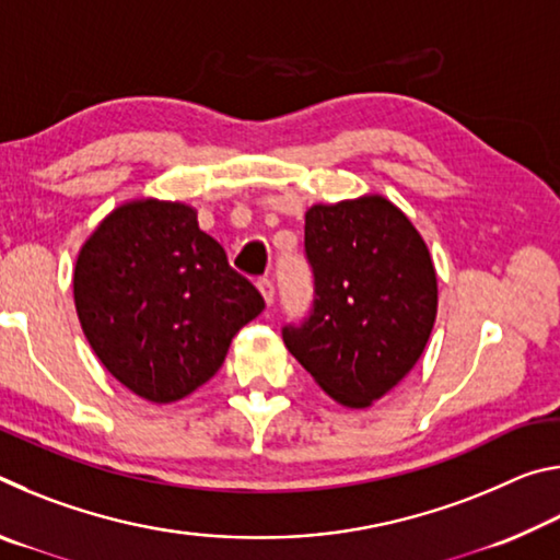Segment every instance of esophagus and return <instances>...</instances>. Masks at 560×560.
<instances>
[{
    "instance_id": "34e87169",
    "label": "esophagus",
    "mask_w": 560,
    "mask_h": 560,
    "mask_svg": "<svg viewBox=\"0 0 560 560\" xmlns=\"http://www.w3.org/2000/svg\"><path fill=\"white\" fill-rule=\"evenodd\" d=\"M257 289L261 293L264 303H267V306H271V303H273V283L269 279H259L257 281Z\"/></svg>"
}]
</instances>
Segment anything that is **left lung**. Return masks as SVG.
I'll return each instance as SVG.
<instances>
[{
    "label": "left lung",
    "mask_w": 560,
    "mask_h": 560,
    "mask_svg": "<svg viewBox=\"0 0 560 560\" xmlns=\"http://www.w3.org/2000/svg\"><path fill=\"white\" fill-rule=\"evenodd\" d=\"M314 314L283 328L320 390L363 410L402 381L438 318V271L422 234L383 195L306 210Z\"/></svg>",
    "instance_id": "left-lung-1"
}]
</instances>
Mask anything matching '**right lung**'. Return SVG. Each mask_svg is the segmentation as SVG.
<instances>
[{"label": "right lung", "instance_id": "1", "mask_svg": "<svg viewBox=\"0 0 560 560\" xmlns=\"http://www.w3.org/2000/svg\"><path fill=\"white\" fill-rule=\"evenodd\" d=\"M73 303L103 368L155 405L210 381L236 330L264 308L195 207L155 197L118 205L83 242Z\"/></svg>", "mask_w": 560, "mask_h": 560}]
</instances>
